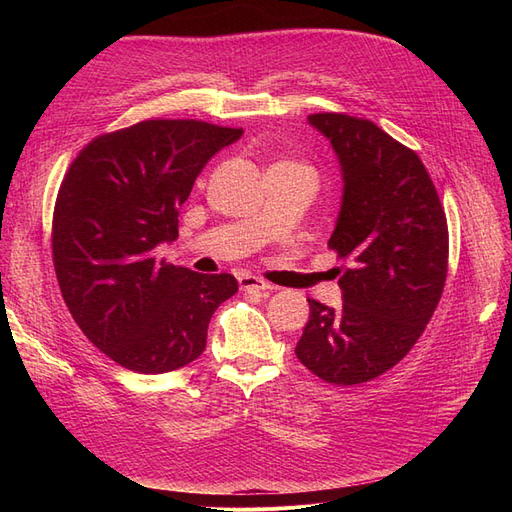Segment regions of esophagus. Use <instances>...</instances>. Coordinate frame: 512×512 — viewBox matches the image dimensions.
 I'll return each instance as SVG.
<instances>
[{
	"label": "esophagus",
	"instance_id": "34e87169",
	"mask_svg": "<svg viewBox=\"0 0 512 512\" xmlns=\"http://www.w3.org/2000/svg\"><path fill=\"white\" fill-rule=\"evenodd\" d=\"M239 286H241V290H247V292H271L275 286H271V284H267V282H262V280H258V277H254V275H241L239 277Z\"/></svg>",
	"mask_w": 512,
	"mask_h": 512
}]
</instances>
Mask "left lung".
<instances>
[{"label":"left lung","instance_id":"1","mask_svg":"<svg viewBox=\"0 0 512 512\" xmlns=\"http://www.w3.org/2000/svg\"><path fill=\"white\" fill-rule=\"evenodd\" d=\"M329 138L344 175L329 247L344 305L309 301L297 359L320 380L352 386L395 367L423 335L448 271V226L427 168L374 121L344 113L307 117Z\"/></svg>","mask_w":512,"mask_h":512}]
</instances>
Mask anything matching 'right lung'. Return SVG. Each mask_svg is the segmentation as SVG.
<instances>
[{"label":"right lung","mask_w":512,"mask_h":512,"mask_svg":"<svg viewBox=\"0 0 512 512\" xmlns=\"http://www.w3.org/2000/svg\"><path fill=\"white\" fill-rule=\"evenodd\" d=\"M241 128L147 119L96 136L70 164L53 211L61 297L85 337L136 374H166L207 346L215 309L237 292L156 256L179 237V207L205 164Z\"/></svg>","instance_id":"add662e5"}]
</instances>
